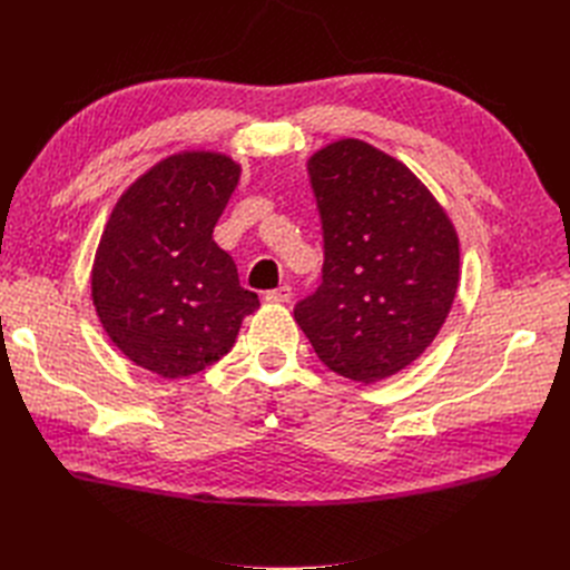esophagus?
<instances>
[{"instance_id": "esophagus-1", "label": "esophagus", "mask_w": 570, "mask_h": 570, "mask_svg": "<svg viewBox=\"0 0 570 570\" xmlns=\"http://www.w3.org/2000/svg\"><path fill=\"white\" fill-rule=\"evenodd\" d=\"M289 297H292L289 285H281L278 289L266 292V302H271V304H285V302H289Z\"/></svg>"}]
</instances>
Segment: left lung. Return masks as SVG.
I'll return each mask as SVG.
<instances>
[{"mask_svg":"<svg viewBox=\"0 0 570 570\" xmlns=\"http://www.w3.org/2000/svg\"><path fill=\"white\" fill-rule=\"evenodd\" d=\"M323 228V283L295 321L323 364L371 385L416 361L459 287L450 214L400 159L342 137L306 159Z\"/></svg>","mask_w":570,"mask_h":570,"instance_id":"left-lung-1","label":"left lung"}]
</instances>
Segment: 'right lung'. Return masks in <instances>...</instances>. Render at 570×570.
I'll return each instance as SVG.
<instances>
[{
	"mask_svg": "<svg viewBox=\"0 0 570 570\" xmlns=\"http://www.w3.org/2000/svg\"><path fill=\"white\" fill-rule=\"evenodd\" d=\"M233 157L180 149L118 197L95 252L97 318L132 364L178 381L226 356L258 308L214 226L239 183Z\"/></svg>",
	"mask_w": 570,
	"mask_h": 570,
	"instance_id": "add662e5",
	"label": "right lung"
}]
</instances>
